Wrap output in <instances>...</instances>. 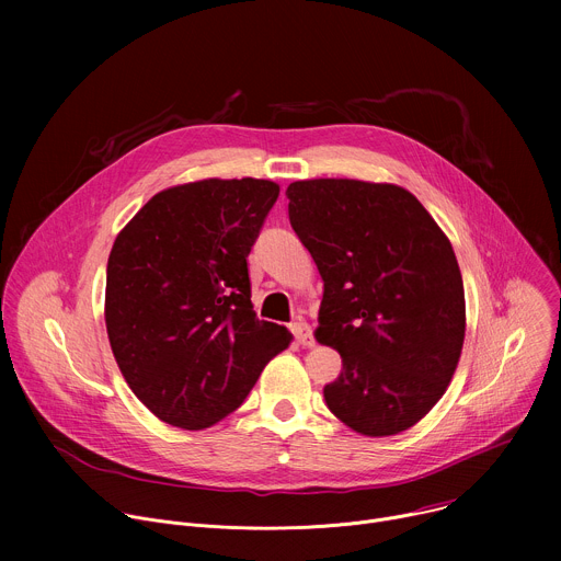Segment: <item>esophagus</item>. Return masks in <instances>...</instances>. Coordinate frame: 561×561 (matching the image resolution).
<instances>
[{
	"instance_id": "34e87169",
	"label": "esophagus",
	"mask_w": 561,
	"mask_h": 561,
	"mask_svg": "<svg viewBox=\"0 0 561 561\" xmlns=\"http://www.w3.org/2000/svg\"><path fill=\"white\" fill-rule=\"evenodd\" d=\"M290 331H293V335H295L297 344H301V346H312V344H314L310 324H306V322H295V324L290 327Z\"/></svg>"
}]
</instances>
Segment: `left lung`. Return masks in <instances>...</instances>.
I'll return each mask as SVG.
<instances>
[{
  "label": "left lung",
  "mask_w": 561,
  "mask_h": 561,
  "mask_svg": "<svg viewBox=\"0 0 561 561\" xmlns=\"http://www.w3.org/2000/svg\"><path fill=\"white\" fill-rule=\"evenodd\" d=\"M286 197L324 279L314 340L342 355L327 407L366 437L409 431L446 392L463 346V282L448 237L394 184L301 180Z\"/></svg>",
  "instance_id": "left-lung-1"
}]
</instances>
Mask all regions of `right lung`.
I'll return each instance as SVG.
<instances>
[{
    "label": "right lung",
    "mask_w": 561,
    "mask_h": 561,
    "mask_svg": "<svg viewBox=\"0 0 561 561\" xmlns=\"http://www.w3.org/2000/svg\"><path fill=\"white\" fill-rule=\"evenodd\" d=\"M271 180H199L152 195L115 237L106 331L139 402L202 431L242 407L293 335L257 319L249 253L277 202Z\"/></svg>",
    "instance_id": "right-lung-1"
}]
</instances>
